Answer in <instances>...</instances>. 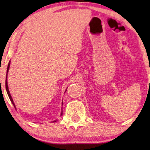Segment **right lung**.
<instances>
[{"instance_id": "add662e5", "label": "right lung", "mask_w": 150, "mask_h": 150, "mask_svg": "<svg viewBox=\"0 0 150 150\" xmlns=\"http://www.w3.org/2000/svg\"><path fill=\"white\" fill-rule=\"evenodd\" d=\"M10 63H11V62H9L8 64V67H7L6 76V82H5V85H6V90L7 94H8V97H9V98H10V100H11V101L12 102V105H14V108H16V106H15L14 103V101H13V100H12V96H11V93H10V91H9V89H8V82H7V76H8V70H9V68H10ZM66 91H67V90H66ZM62 114H63V112H62V113H61V116L62 115ZM56 120H54V121H53V122H56Z\"/></svg>"}]
</instances>
